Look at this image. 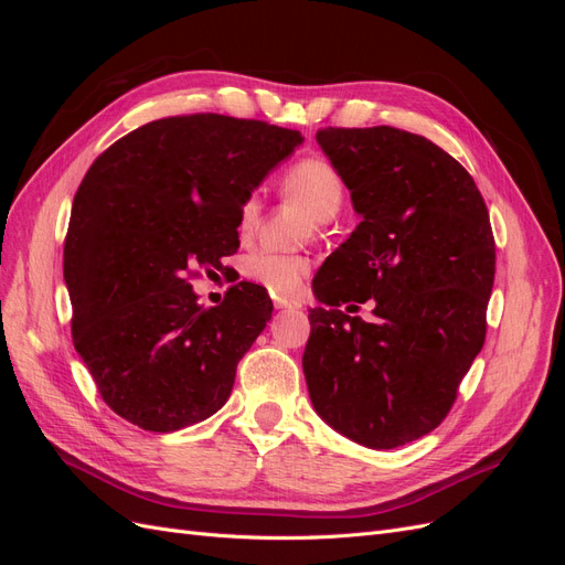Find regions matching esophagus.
Segmentation results:
<instances>
[{
    "instance_id": "obj_1",
    "label": "esophagus",
    "mask_w": 565,
    "mask_h": 565,
    "mask_svg": "<svg viewBox=\"0 0 565 565\" xmlns=\"http://www.w3.org/2000/svg\"><path fill=\"white\" fill-rule=\"evenodd\" d=\"M273 306H276V309H299L301 303L297 299H292V297L276 295V297H273Z\"/></svg>"
}]
</instances>
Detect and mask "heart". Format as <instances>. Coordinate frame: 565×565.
I'll use <instances>...</instances> for the list:
<instances>
[{
    "mask_svg": "<svg viewBox=\"0 0 565 565\" xmlns=\"http://www.w3.org/2000/svg\"><path fill=\"white\" fill-rule=\"evenodd\" d=\"M282 191L303 202L318 221L332 218L344 202L347 188L339 169L324 158H301L282 177ZM262 214V193L249 191L237 210V233L249 235ZM313 268L306 254H289L273 247H256L243 262L245 276L276 295H292Z\"/></svg>",
    "mask_w": 565,
    "mask_h": 565,
    "instance_id": "b5f03b06",
    "label": "heart"
}]
</instances>
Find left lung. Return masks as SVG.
<instances>
[{
    "mask_svg": "<svg viewBox=\"0 0 565 565\" xmlns=\"http://www.w3.org/2000/svg\"><path fill=\"white\" fill-rule=\"evenodd\" d=\"M316 139L363 221L313 280L324 309L309 313L306 384L332 429L391 450L448 417L483 349L494 280L490 216L467 169L419 134L324 127ZM367 298L374 323L335 309Z\"/></svg>",
    "mask_w": 565,
    "mask_h": 565,
    "instance_id": "left-lung-1",
    "label": "left lung"
}]
</instances>
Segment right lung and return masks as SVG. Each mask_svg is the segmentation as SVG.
<instances>
[{"mask_svg":"<svg viewBox=\"0 0 565 565\" xmlns=\"http://www.w3.org/2000/svg\"><path fill=\"white\" fill-rule=\"evenodd\" d=\"M301 134L216 113L162 117L84 174L63 247L73 344L115 415L156 434L214 415L270 320L254 282L198 306L191 280L241 247L243 198Z\"/></svg>","mask_w":565,"mask_h":565,"instance_id":"add662e5","label":"right lung"}]
</instances>
